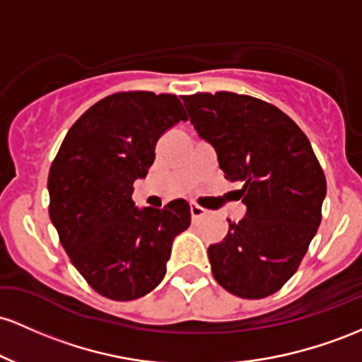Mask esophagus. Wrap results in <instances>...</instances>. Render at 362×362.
Listing matches in <instances>:
<instances>
[{
  "label": "esophagus",
  "mask_w": 362,
  "mask_h": 362,
  "mask_svg": "<svg viewBox=\"0 0 362 362\" xmlns=\"http://www.w3.org/2000/svg\"><path fill=\"white\" fill-rule=\"evenodd\" d=\"M189 212H192L193 221H197V218H200V217H203V215L206 214V210L203 209V206L197 205V203H192V205H189Z\"/></svg>",
  "instance_id": "obj_1"
}]
</instances>
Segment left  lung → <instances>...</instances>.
Returning <instances> with one entry per match:
<instances>
[{"mask_svg":"<svg viewBox=\"0 0 362 362\" xmlns=\"http://www.w3.org/2000/svg\"><path fill=\"white\" fill-rule=\"evenodd\" d=\"M189 121L238 182L246 217L209 246L215 280L243 299L282 289L322 222L325 173L303 129L274 104L234 92L182 95Z\"/></svg>","mask_w":362,"mask_h":362,"instance_id":"obj_1","label":"left lung"}]
</instances>
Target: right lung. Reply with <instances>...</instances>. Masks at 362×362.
Segmentation results:
<instances>
[{
	"label": "right lung",
	"mask_w": 362,
	"mask_h": 362,
	"mask_svg": "<svg viewBox=\"0 0 362 362\" xmlns=\"http://www.w3.org/2000/svg\"><path fill=\"white\" fill-rule=\"evenodd\" d=\"M186 119L173 93L116 92L75 121L52 160L51 222L73 267L104 298L133 301L156 289L174 238L192 224L182 198L144 210L132 198L157 140Z\"/></svg>",
	"instance_id": "obj_1"
}]
</instances>
